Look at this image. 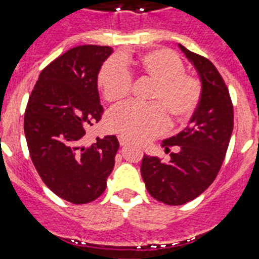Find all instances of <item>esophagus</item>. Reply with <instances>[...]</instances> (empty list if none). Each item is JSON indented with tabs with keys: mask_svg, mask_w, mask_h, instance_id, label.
<instances>
[{
	"mask_svg": "<svg viewBox=\"0 0 259 259\" xmlns=\"http://www.w3.org/2000/svg\"><path fill=\"white\" fill-rule=\"evenodd\" d=\"M118 140H119V144H120V146L128 145V140H127V139H125V137L118 136Z\"/></svg>",
	"mask_w": 259,
	"mask_h": 259,
	"instance_id": "esophagus-1",
	"label": "esophagus"
}]
</instances>
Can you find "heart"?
I'll list each match as a JSON object with an SVG mask.
<instances>
[{
    "instance_id": "1",
    "label": "heart",
    "mask_w": 259,
    "mask_h": 259,
    "mask_svg": "<svg viewBox=\"0 0 259 259\" xmlns=\"http://www.w3.org/2000/svg\"><path fill=\"white\" fill-rule=\"evenodd\" d=\"M130 74L152 81L149 105L134 102L120 105L107 116L113 132L132 141H145L161 135L174 122H185L197 110L202 97V83L196 75L185 72L178 54L167 49H155L134 58H110L98 71L97 85L107 102H119L132 88Z\"/></svg>"
}]
</instances>
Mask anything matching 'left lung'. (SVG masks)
Here are the masks:
<instances>
[{"label":"left lung","mask_w":259,"mask_h":259,"mask_svg":"<svg viewBox=\"0 0 259 259\" xmlns=\"http://www.w3.org/2000/svg\"><path fill=\"white\" fill-rule=\"evenodd\" d=\"M180 49L198 71L202 97L191 124L161 144L166 152L175 148L170 161L144 155L141 176L153 198L167 205H184L198 197L215 180L224 161L233 130V106L223 77L211 62Z\"/></svg>","instance_id":"1"}]
</instances>
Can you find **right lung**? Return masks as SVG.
<instances>
[{"label":"right lung","instance_id":"obj_1","mask_svg":"<svg viewBox=\"0 0 259 259\" xmlns=\"http://www.w3.org/2000/svg\"><path fill=\"white\" fill-rule=\"evenodd\" d=\"M110 47L81 45L41 71L24 113L29 155L48 188L71 203H88L106 189L119 143L114 135L83 145L85 128L104 114L97 75Z\"/></svg>","mask_w":259,"mask_h":259}]
</instances>
